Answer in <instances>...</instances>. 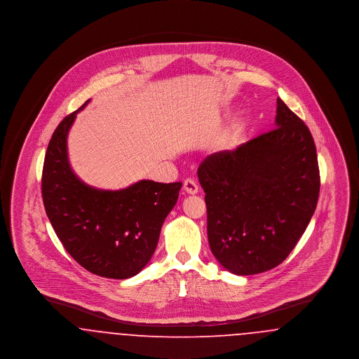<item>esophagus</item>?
I'll return each mask as SVG.
<instances>
[{
	"label": "esophagus",
	"mask_w": 359,
	"mask_h": 359,
	"mask_svg": "<svg viewBox=\"0 0 359 359\" xmlns=\"http://www.w3.org/2000/svg\"><path fill=\"white\" fill-rule=\"evenodd\" d=\"M183 188H184V191L189 194V195H195L196 192H198V184L194 182V180H191V179H187V180H184V184H183Z\"/></svg>",
	"instance_id": "esophagus-1"
}]
</instances>
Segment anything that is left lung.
Listing matches in <instances>:
<instances>
[{"instance_id": "1", "label": "left lung", "mask_w": 359, "mask_h": 359, "mask_svg": "<svg viewBox=\"0 0 359 359\" xmlns=\"http://www.w3.org/2000/svg\"><path fill=\"white\" fill-rule=\"evenodd\" d=\"M212 255L238 276L280 265L318 205L320 176L307 125L277 98L276 128L198 168Z\"/></svg>"}]
</instances>
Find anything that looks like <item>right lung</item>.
Instances as JSON below:
<instances>
[{
    "mask_svg": "<svg viewBox=\"0 0 359 359\" xmlns=\"http://www.w3.org/2000/svg\"><path fill=\"white\" fill-rule=\"evenodd\" d=\"M87 103L52 135L41 176L43 202L57 238L79 265L101 277L129 278L154 256L182 183L140 180L117 191L83 183L69 165L67 135Z\"/></svg>",
    "mask_w": 359,
    "mask_h": 359,
    "instance_id": "obj_1",
    "label": "right lung"
}]
</instances>
